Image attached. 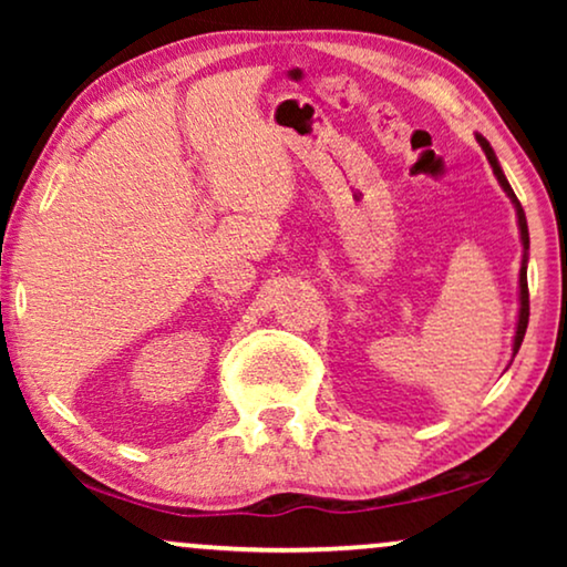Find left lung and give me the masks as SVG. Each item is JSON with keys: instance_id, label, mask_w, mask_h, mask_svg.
<instances>
[{"instance_id": "8db88e82", "label": "left lung", "mask_w": 567, "mask_h": 567, "mask_svg": "<svg viewBox=\"0 0 567 567\" xmlns=\"http://www.w3.org/2000/svg\"><path fill=\"white\" fill-rule=\"evenodd\" d=\"M475 138H477V144L483 146V152H485L487 162H491L495 181L501 183L503 193H506V196L511 198V204H514L516 224H518V237H522V247H524V255H522V270H518V317H516L514 346H511V351H514V353H511V361H514V355L518 353V348H522V343H524L526 324H529V284H526V266H529V227H526V214H524V208H522V204H518L516 193H514V188H511V183L506 181V175H503V167H501L498 157H495V152H493L491 142H487V138H485V136H480V134H475ZM508 367H511V363H508ZM508 367H506V369H508Z\"/></svg>"}]
</instances>
